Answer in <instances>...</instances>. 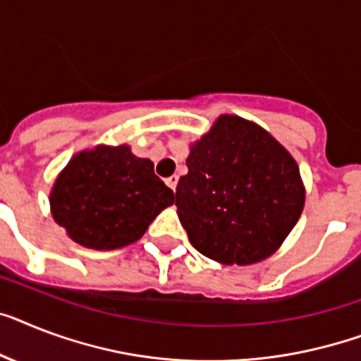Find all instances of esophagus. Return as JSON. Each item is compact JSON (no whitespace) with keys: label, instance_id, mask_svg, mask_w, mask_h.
<instances>
[{"label":"esophagus","instance_id":"esophagus-1","mask_svg":"<svg viewBox=\"0 0 361 361\" xmlns=\"http://www.w3.org/2000/svg\"><path fill=\"white\" fill-rule=\"evenodd\" d=\"M178 180H180V178H178V176H171V178H166V185L171 187L172 190L176 189V185H178Z\"/></svg>","mask_w":361,"mask_h":361}]
</instances>
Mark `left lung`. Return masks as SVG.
<instances>
[{"label": "left lung", "mask_w": 361, "mask_h": 361, "mask_svg": "<svg viewBox=\"0 0 361 361\" xmlns=\"http://www.w3.org/2000/svg\"><path fill=\"white\" fill-rule=\"evenodd\" d=\"M176 207L190 245L222 265H252L282 247L302 215L295 157L256 122L221 114L190 142Z\"/></svg>", "instance_id": "8db88e82"}]
</instances>
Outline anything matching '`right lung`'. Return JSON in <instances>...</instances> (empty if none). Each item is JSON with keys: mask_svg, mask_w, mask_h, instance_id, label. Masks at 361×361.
Masks as SVG:
<instances>
[{"mask_svg": "<svg viewBox=\"0 0 361 361\" xmlns=\"http://www.w3.org/2000/svg\"><path fill=\"white\" fill-rule=\"evenodd\" d=\"M174 192L155 176L154 163L128 145H96L72 155L49 192V211L74 243L116 250L139 241Z\"/></svg>", "mask_w": 361, "mask_h": 361, "instance_id": "obj_1", "label": "right lung"}]
</instances>
